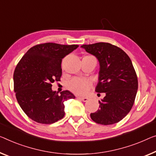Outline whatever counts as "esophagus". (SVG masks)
Returning <instances> with one entry per match:
<instances>
[{"label":"esophagus","mask_w":156,"mask_h":156,"mask_svg":"<svg viewBox=\"0 0 156 156\" xmlns=\"http://www.w3.org/2000/svg\"><path fill=\"white\" fill-rule=\"evenodd\" d=\"M77 98H78V99H80L81 101H84V102H86V101H88V98H87V97H77Z\"/></svg>","instance_id":"obj_1"}]
</instances>
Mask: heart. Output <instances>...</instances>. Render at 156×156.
Masks as SVG:
<instances>
[{"mask_svg": "<svg viewBox=\"0 0 156 156\" xmlns=\"http://www.w3.org/2000/svg\"><path fill=\"white\" fill-rule=\"evenodd\" d=\"M66 87L72 92L76 94H85L91 87V83L87 79L75 77L66 83Z\"/></svg>", "mask_w": 156, "mask_h": 156, "instance_id": "heart-1", "label": "heart"}]
</instances>
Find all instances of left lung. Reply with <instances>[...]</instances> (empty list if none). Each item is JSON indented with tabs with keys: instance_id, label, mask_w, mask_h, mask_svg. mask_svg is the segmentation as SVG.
<instances>
[{
	"instance_id": "left-lung-1",
	"label": "left lung",
	"mask_w": 156,
	"mask_h": 156,
	"mask_svg": "<svg viewBox=\"0 0 156 156\" xmlns=\"http://www.w3.org/2000/svg\"><path fill=\"white\" fill-rule=\"evenodd\" d=\"M95 56L100 65L95 91L106 96L99 101V109L90 114L98 124L108 125L120 121L131 110L138 90V80L129 56L122 49L108 43L83 45Z\"/></svg>"
}]
</instances>
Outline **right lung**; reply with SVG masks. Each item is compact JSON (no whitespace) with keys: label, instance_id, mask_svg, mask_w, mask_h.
Instances as JSON below:
<instances>
[{"label":"right lung","instance_id":"obj_1","mask_svg":"<svg viewBox=\"0 0 156 156\" xmlns=\"http://www.w3.org/2000/svg\"><path fill=\"white\" fill-rule=\"evenodd\" d=\"M78 45L46 43L27 51L14 71V90L20 107L31 120L52 124L64 118V102L75 96L69 90L58 94L52 83L60 81L62 61Z\"/></svg>","mask_w":156,"mask_h":156}]
</instances>
